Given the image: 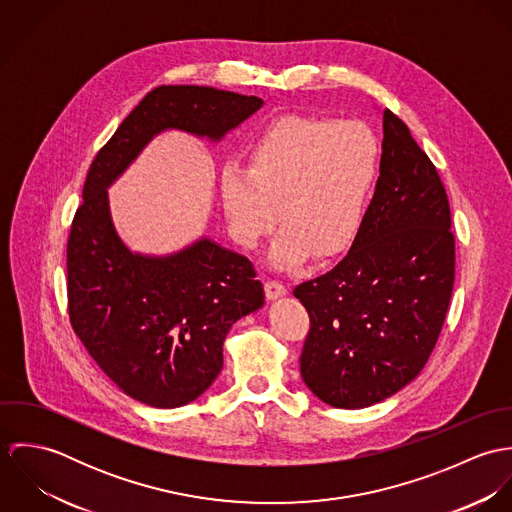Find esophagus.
Segmentation results:
<instances>
[{
  "label": "esophagus",
  "instance_id": "obj_1",
  "mask_svg": "<svg viewBox=\"0 0 512 512\" xmlns=\"http://www.w3.org/2000/svg\"><path fill=\"white\" fill-rule=\"evenodd\" d=\"M264 290H266V297H268V299H278V297H282V295L288 293L286 286H284L282 282H278V280H268V282L264 284Z\"/></svg>",
  "mask_w": 512,
  "mask_h": 512
}]
</instances>
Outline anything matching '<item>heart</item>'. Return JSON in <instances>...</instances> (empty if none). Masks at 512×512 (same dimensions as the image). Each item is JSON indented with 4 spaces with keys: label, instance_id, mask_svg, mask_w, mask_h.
I'll use <instances>...</instances> for the list:
<instances>
[{
    "label": "heart",
    "instance_id": "b5f03b06",
    "mask_svg": "<svg viewBox=\"0 0 512 512\" xmlns=\"http://www.w3.org/2000/svg\"><path fill=\"white\" fill-rule=\"evenodd\" d=\"M380 177V142L359 120L282 116L248 147L246 169L220 171V205L232 238L256 248L278 222L270 262L297 268L339 256L359 236Z\"/></svg>",
    "mask_w": 512,
    "mask_h": 512
}]
</instances>
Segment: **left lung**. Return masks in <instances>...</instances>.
<instances>
[{"label":"left lung","instance_id":"left-lung-1","mask_svg":"<svg viewBox=\"0 0 512 512\" xmlns=\"http://www.w3.org/2000/svg\"><path fill=\"white\" fill-rule=\"evenodd\" d=\"M380 177L349 254L293 295L309 313L301 378L325 404L386 400L428 363L449 307L455 238L436 165L390 110Z\"/></svg>","mask_w":512,"mask_h":512}]
</instances>
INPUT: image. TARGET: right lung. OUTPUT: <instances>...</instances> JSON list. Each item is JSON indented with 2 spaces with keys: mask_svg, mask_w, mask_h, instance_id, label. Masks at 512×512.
<instances>
[{
  "mask_svg": "<svg viewBox=\"0 0 512 512\" xmlns=\"http://www.w3.org/2000/svg\"><path fill=\"white\" fill-rule=\"evenodd\" d=\"M262 104L213 86H157L88 169L67 244L69 315L96 365L147 406H185L215 382L228 329L264 305V288L246 256L211 238L169 256L132 252L112 222L108 187L153 136L181 130L219 142Z\"/></svg>",
  "mask_w": 512,
  "mask_h": 512,
  "instance_id": "1",
  "label": "right lung"
}]
</instances>
